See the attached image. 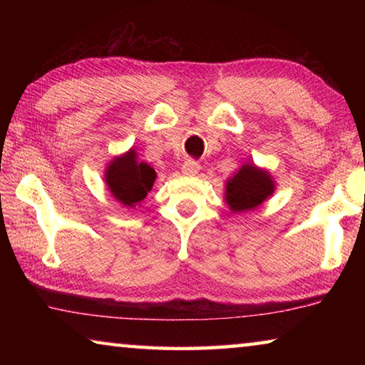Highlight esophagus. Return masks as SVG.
<instances>
[{
  "label": "esophagus",
  "instance_id": "1",
  "mask_svg": "<svg viewBox=\"0 0 365 365\" xmlns=\"http://www.w3.org/2000/svg\"><path fill=\"white\" fill-rule=\"evenodd\" d=\"M200 164L197 163H195V160H185V164H183V168H182V174L183 175H190V177H193V175H196L197 172H200Z\"/></svg>",
  "mask_w": 365,
  "mask_h": 365
}]
</instances>
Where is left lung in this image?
<instances>
[{"mask_svg": "<svg viewBox=\"0 0 365 365\" xmlns=\"http://www.w3.org/2000/svg\"><path fill=\"white\" fill-rule=\"evenodd\" d=\"M277 183L267 169L245 163L225 182V202L235 214L252 211L274 195Z\"/></svg>", "mask_w": 365, "mask_h": 365, "instance_id": "1", "label": "left lung"}]
</instances>
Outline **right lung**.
I'll return each instance as SVG.
<instances>
[{
  "label": "right lung",
  "instance_id": "1",
  "mask_svg": "<svg viewBox=\"0 0 365 365\" xmlns=\"http://www.w3.org/2000/svg\"><path fill=\"white\" fill-rule=\"evenodd\" d=\"M108 190L125 207L141 206V201L156 182V170L138 159V153L130 148L109 160L104 170Z\"/></svg>",
  "mask_w": 365,
  "mask_h": 365
}]
</instances>
